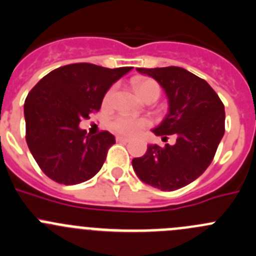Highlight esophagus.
<instances>
[{
	"instance_id": "esophagus-1",
	"label": "esophagus",
	"mask_w": 256,
	"mask_h": 256,
	"mask_svg": "<svg viewBox=\"0 0 256 256\" xmlns=\"http://www.w3.org/2000/svg\"><path fill=\"white\" fill-rule=\"evenodd\" d=\"M116 141H118V142L126 144V142H128V141H130V138H124V136H118V138H116Z\"/></svg>"
}]
</instances>
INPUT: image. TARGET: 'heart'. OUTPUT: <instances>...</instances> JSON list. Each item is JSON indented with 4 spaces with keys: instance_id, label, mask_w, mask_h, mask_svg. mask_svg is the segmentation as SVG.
Wrapping results in <instances>:
<instances>
[{
    "instance_id": "obj_1",
    "label": "heart",
    "mask_w": 256,
    "mask_h": 256,
    "mask_svg": "<svg viewBox=\"0 0 256 256\" xmlns=\"http://www.w3.org/2000/svg\"><path fill=\"white\" fill-rule=\"evenodd\" d=\"M132 86L141 98H146L148 96L158 98V95H160V86L158 85L156 81L151 80L148 78H141V76L135 78L132 80ZM110 96L111 90L106 94L105 102L110 100ZM148 125V121L146 118H134V116L130 115H120L111 122V128L115 132L121 134V135L135 136L140 134Z\"/></svg>"
}]
</instances>
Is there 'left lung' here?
<instances>
[{
	"mask_svg": "<svg viewBox=\"0 0 256 256\" xmlns=\"http://www.w3.org/2000/svg\"><path fill=\"white\" fill-rule=\"evenodd\" d=\"M152 78L168 98V110L156 136L175 135L174 145H148L141 158H132L138 178L162 191H172L196 180L214 158L225 132V108L212 86L185 68L168 66L136 68Z\"/></svg>",
	"mask_w": 256,
	"mask_h": 256,
	"instance_id": "8db88e82",
	"label": "left lung"
}]
</instances>
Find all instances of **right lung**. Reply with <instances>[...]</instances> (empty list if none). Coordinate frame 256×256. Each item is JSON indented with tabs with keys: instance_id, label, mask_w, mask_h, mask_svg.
<instances>
[{
	"instance_id": "obj_1",
	"label": "right lung",
	"mask_w": 256,
	"mask_h": 256,
	"mask_svg": "<svg viewBox=\"0 0 256 256\" xmlns=\"http://www.w3.org/2000/svg\"><path fill=\"white\" fill-rule=\"evenodd\" d=\"M131 70L92 64L62 66L47 74L27 95V145L50 178L75 185L100 171L115 136L108 131L91 135L78 124L100 110L108 88Z\"/></svg>"
}]
</instances>
